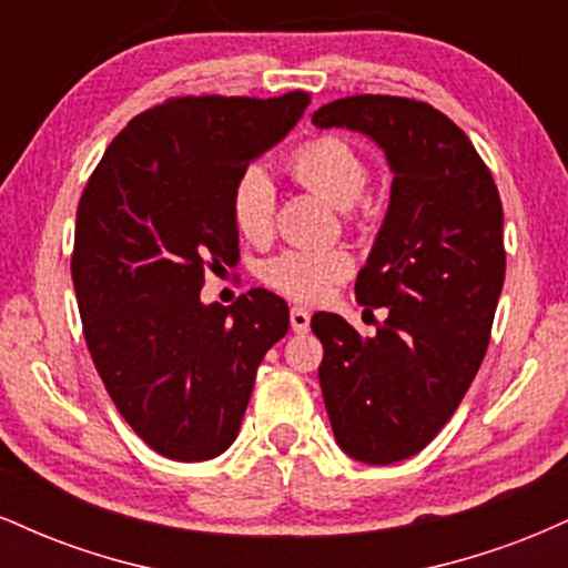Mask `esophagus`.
Masks as SVG:
<instances>
[{
	"label": "esophagus",
	"mask_w": 568,
	"mask_h": 568,
	"mask_svg": "<svg viewBox=\"0 0 568 568\" xmlns=\"http://www.w3.org/2000/svg\"><path fill=\"white\" fill-rule=\"evenodd\" d=\"M291 328L296 331V334H306V331H310V312H306L304 306H293L291 310Z\"/></svg>",
	"instance_id": "esophagus-1"
}]
</instances>
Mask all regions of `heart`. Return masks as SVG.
Here are the masks:
<instances>
[{
	"label": "heart",
	"instance_id": "1",
	"mask_svg": "<svg viewBox=\"0 0 568 568\" xmlns=\"http://www.w3.org/2000/svg\"><path fill=\"white\" fill-rule=\"evenodd\" d=\"M288 171L298 184L317 192L331 205L352 207L366 194L371 171L347 141L325 135L296 149ZM232 224L240 237L262 245L275 232V184L264 168H247L232 189ZM352 275V256L342 247H291L266 258L258 277L270 288L296 302L323 298Z\"/></svg>",
	"mask_w": 568,
	"mask_h": 568
}]
</instances>
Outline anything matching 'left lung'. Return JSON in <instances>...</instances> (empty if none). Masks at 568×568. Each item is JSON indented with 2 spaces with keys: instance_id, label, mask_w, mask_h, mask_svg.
Listing matches in <instances>:
<instances>
[{
  "instance_id": "left-lung-1",
  "label": "left lung",
  "mask_w": 568,
  "mask_h": 568,
  "mask_svg": "<svg viewBox=\"0 0 568 568\" xmlns=\"http://www.w3.org/2000/svg\"><path fill=\"white\" fill-rule=\"evenodd\" d=\"M312 125L368 135L393 171L355 283L357 302L387 306V321L363 338L331 312L312 317L336 443L357 462L393 465L440 433L484 363L505 283L501 200L470 139L429 103L349 95Z\"/></svg>"
}]
</instances>
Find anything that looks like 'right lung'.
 Segmentation results:
<instances>
[{
  "mask_svg": "<svg viewBox=\"0 0 568 568\" xmlns=\"http://www.w3.org/2000/svg\"><path fill=\"white\" fill-rule=\"evenodd\" d=\"M306 103L302 90L171 98L122 128L80 197L71 277L84 342L122 419L168 459L232 446L258 363L288 334L275 293L221 306L200 288L240 258L234 181Z\"/></svg>",
  "mask_w": 568,
  "mask_h": 568,
  "instance_id": "right-lung-1",
  "label": "right lung"
}]
</instances>
